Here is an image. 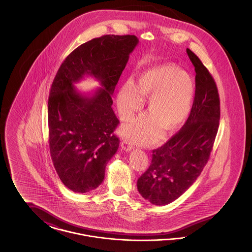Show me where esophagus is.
I'll return each mask as SVG.
<instances>
[{"label":"esophagus","instance_id":"obj_1","mask_svg":"<svg viewBox=\"0 0 252 252\" xmlns=\"http://www.w3.org/2000/svg\"><path fill=\"white\" fill-rule=\"evenodd\" d=\"M121 146H122V148H123L124 150H126V151H130L132 148H133V146H132L131 144H129L127 141H123V142L121 143Z\"/></svg>","mask_w":252,"mask_h":252}]
</instances>
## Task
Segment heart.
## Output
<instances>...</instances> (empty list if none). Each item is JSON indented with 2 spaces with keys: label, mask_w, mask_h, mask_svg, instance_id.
Returning a JSON list of instances; mask_svg holds the SVG:
<instances>
[{
  "label": "heart",
  "mask_w": 252,
  "mask_h": 252,
  "mask_svg": "<svg viewBox=\"0 0 252 252\" xmlns=\"http://www.w3.org/2000/svg\"><path fill=\"white\" fill-rule=\"evenodd\" d=\"M195 94L192 74L173 63H161L142 72L139 83L128 79L119 91L117 107L123 121L131 120L149 96L150 112L121 128L124 138L137 144L155 142L164 128L173 131L189 117Z\"/></svg>",
  "instance_id": "heart-1"
}]
</instances>
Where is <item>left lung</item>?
Here are the masks:
<instances>
[{
    "mask_svg": "<svg viewBox=\"0 0 252 252\" xmlns=\"http://www.w3.org/2000/svg\"><path fill=\"white\" fill-rule=\"evenodd\" d=\"M187 55L195 71L192 110L183 126L162 146L152 151L149 168L137 181L138 191L154 205H167L201 174L213 150L220 120V100L216 81L190 49Z\"/></svg>",
    "mask_w": 252,
    "mask_h": 252,
    "instance_id": "8db88e82",
    "label": "left lung"
}]
</instances>
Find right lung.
<instances>
[{"label": "right lung", "mask_w": 252, "mask_h": 252, "mask_svg": "<svg viewBox=\"0 0 252 252\" xmlns=\"http://www.w3.org/2000/svg\"><path fill=\"white\" fill-rule=\"evenodd\" d=\"M139 39L133 35H105L74 49L60 65L48 99L49 147L63 184L74 192L96 189L120 140L119 120L111 108L115 87ZM85 75L102 86L92 96L73 84Z\"/></svg>", "instance_id": "obj_1"}]
</instances>
